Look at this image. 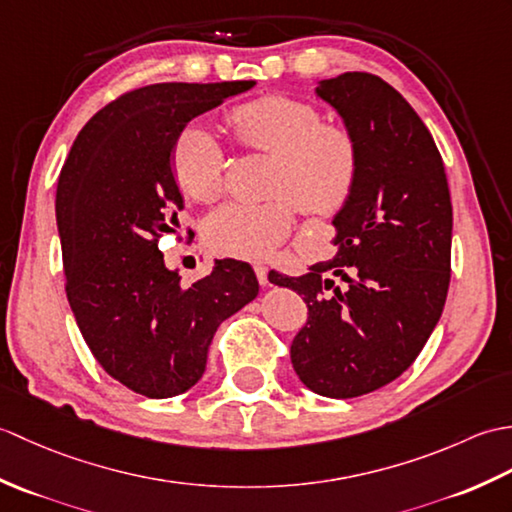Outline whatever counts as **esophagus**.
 <instances>
[{"mask_svg": "<svg viewBox=\"0 0 512 512\" xmlns=\"http://www.w3.org/2000/svg\"><path fill=\"white\" fill-rule=\"evenodd\" d=\"M253 268H255V275L259 279V284L266 286L268 284V268L264 264H255Z\"/></svg>", "mask_w": 512, "mask_h": 512, "instance_id": "esophagus-1", "label": "esophagus"}]
</instances>
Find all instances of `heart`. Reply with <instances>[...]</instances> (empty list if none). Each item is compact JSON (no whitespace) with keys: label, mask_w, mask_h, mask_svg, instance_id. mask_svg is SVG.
I'll return each mask as SVG.
<instances>
[{"label":"heart","mask_w":512,"mask_h":512,"mask_svg":"<svg viewBox=\"0 0 512 512\" xmlns=\"http://www.w3.org/2000/svg\"><path fill=\"white\" fill-rule=\"evenodd\" d=\"M226 121L242 147L277 154L268 191L279 195L235 200L217 209L204 226L213 253L262 259L290 235L297 206L308 215L330 217L350 202L361 176V145L347 127L323 123L317 105L266 94L233 105ZM169 162L180 191L195 202L209 204L222 195L226 149L206 125H184Z\"/></svg>","instance_id":"1"}]
</instances>
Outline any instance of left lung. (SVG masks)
I'll return each instance as SVG.
<instances>
[{
	"instance_id": "1",
	"label": "left lung",
	"mask_w": 512,
	"mask_h": 512,
	"mask_svg": "<svg viewBox=\"0 0 512 512\" xmlns=\"http://www.w3.org/2000/svg\"><path fill=\"white\" fill-rule=\"evenodd\" d=\"M317 94L361 145V176L332 220L336 255L303 277L268 279L308 303V323L290 345L301 383L356 398L405 372L440 321L453 206L440 151L400 92L376 74L345 72Z\"/></svg>"
}]
</instances>
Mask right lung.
<instances>
[{
    "label": "right lung",
    "instance_id": "add662e5",
    "mask_svg": "<svg viewBox=\"0 0 512 512\" xmlns=\"http://www.w3.org/2000/svg\"><path fill=\"white\" fill-rule=\"evenodd\" d=\"M253 85L129 90L85 123L61 169L65 295L96 361L140 396H178L198 383L217 325L259 292L255 270L237 259H215L209 275L184 288L158 250L162 235L182 237L173 140L191 118Z\"/></svg>",
    "mask_w": 512,
    "mask_h": 512
}]
</instances>
